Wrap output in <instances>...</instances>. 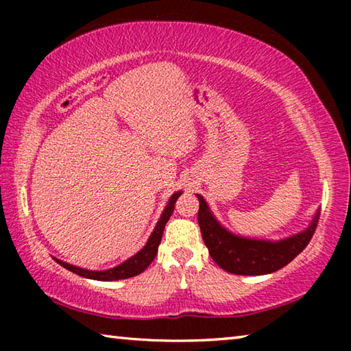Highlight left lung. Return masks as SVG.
Listing matches in <instances>:
<instances>
[{"mask_svg": "<svg viewBox=\"0 0 351 351\" xmlns=\"http://www.w3.org/2000/svg\"><path fill=\"white\" fill-rule=\"evenodd\" d=\"M199 199L198 224L212 260L219 268L237 276H263L282 269L308 246L316 232L320 212L304 232L280 241L243 239L230 234L218 224L207 207L204 198Z\"/></svg>", "mask_w": 351, "mask_h": 351, "instance_id": "left-lung-1", "label": "left lung"}]
</instances>
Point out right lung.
I'll use <instances>...</instances> for the list:
<instances>
[{"mask_svg":"<svg viewBox=\"0 0 351 351\" xmlns=\"http://www.w3.org/2000/svg\"><path fill=\"white\" fill-rule=\"evenodd\" d=\"M181 192H176L171 195V198L169 201L167 207H165L161 219H159L156 228H154L153 234L150 235V239H148L147 245L141 249V251L133 255L132 258H128L127 261H123L122 265L116 266V268L112 269H106V271H88V269H82V268H77V266L73 265H68L64 263L62 260H57L56 261L63 268H66L68 271L74 272V274L80 276V277H86V278H93V280H102V282H111V280H122V278H130V277H134L141 274V272H144L147 269V266L152 263L158 254V247H159V243H161L162 239V234H164V228H165V223L169 221V218L171 217V213H173L175 209V203L176 199L180 198Z\"/></svg>","mask_w":351,"mask_h":351,"instance_id":"add662e5","label":"right lung"}]
</instances>
